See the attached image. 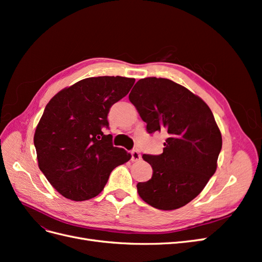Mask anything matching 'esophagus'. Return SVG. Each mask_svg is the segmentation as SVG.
Wrapping results in <instances>:
<instances>
[{
    "label": "esophagus",
    "instance_id": "esophagus-1",
    "mask_svg": "<svg viewBox=\"0 0 262 262\" xmlns=\"http://www.w3.org/2000/svg\"><path fill=\"white\" fill-rule=\"evenodd\" d=\"M141 160V154L139 153V150L133 149L131 152V161L132 162H138Z\"/></svg>",
    "mask_w": 262,
    "mask_h": 262
}]
</instances>
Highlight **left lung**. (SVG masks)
Instances as JSON below:
<instances>
[{
	"instance_id": "1",
	"label": "left lung",
	"mask_w": 262,
	"mask_h": 262,
	"mask_svg": "<svg viewBox=\"0 0 262 262\" xmlns=\"http://www.w3.org/2000/svg\"><path fill=\"white\" fill-rule=\"evenodd\" d=\"M129 99L148 133H167L162 154L142 155L153 176L137 185L140 196L160 210L184 207L216 170L222 136L211 109L186 87L162 77L139 80Z\"/></svg>"
}]
</instances>
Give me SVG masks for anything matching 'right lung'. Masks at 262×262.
<instances>
[{"label":"right lung","mask_w":262,"mask_h":262,"mask_svg":"<svg viewBox=\"0 0 262 262\" xmlns=\"http://www.w3.org/2000/svg\"><path fill=\"white\" fill-rule=\"evenodd\" d=\"M136 82L122 76L89 77L59 92L46 106L34 144L39 168L59 193L74 201L99 194L110 172L131 158L113 144L108 114Z\"/></svg>","instance_id":"add662e5"}]
</instances>
